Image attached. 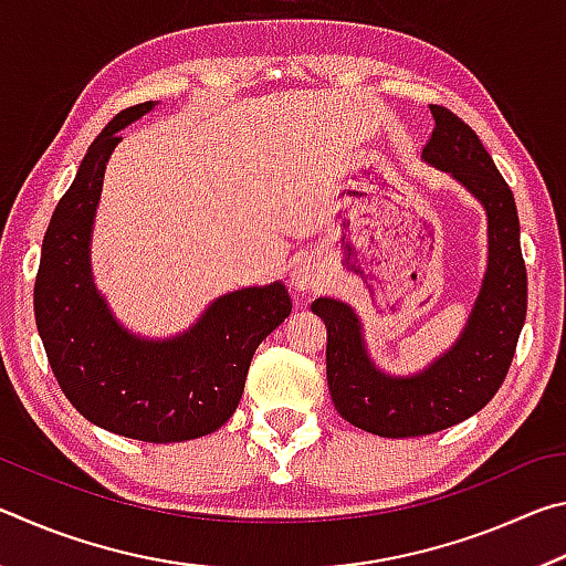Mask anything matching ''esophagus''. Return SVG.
<instances>
[{
    "instance_id": "obj_1",
    "label": "esophagus",
    "mask_w": 566,
    "mask_h": 566,
    "mask_svg": "<svg viewBox=\"0 0 566 566\" xmlns=\"http://www.w3.org/2000/svg\"><path fill=\"white\" fill-rule=\"evenodd\" d=\"M322 284V266L310 260V256H302V260H296L292 266V286L296 292H310V290H317Z\"/></svg>"
}]
</instances>
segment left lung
Instances as JSON below:
<instances>
[{"mask_svg":"<svg viewBox=\"0 0 566 566\" xmlns=\"http://www.w3.org/2000/svg\"><path fill=\"white\" fill-rule=\"evenodd\" d=\"M429 109L434 132L421 159L449 171L486 209L490 256L464 332L419 375L391 377L371 361L349 304L329 296L312 302V312L327 324L334 407L349 424L389 439L442 432L490 405L510 371L526 317V266L512 189L469 124L439 104Z\"/></svg>","mask_w":566,"mask_h":566,"instance_id":"8db88e82","label":"left lung"}]
</instances>
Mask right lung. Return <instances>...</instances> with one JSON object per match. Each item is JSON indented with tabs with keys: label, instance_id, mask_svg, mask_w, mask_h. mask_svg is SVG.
<instances>
[{
	"label": "right lung",
	"instance_id": "add662e5",
	"mask_svg": "<svg viewBox=\"0 0 566 566\" xmlns=\"http://www.w3.org/2000/svg\"><path fill=\"white\" fill-rule=\"evenodd\" d=\"M151 107L119 112L90 145L46 227L34 317L54 377L82 417L169 444L212 434L234 415L254 352L290 317L292 300L282 282L229 292L171 339L137 337L114 319L92 280V224L119 129Z\"/></svg>",
	"mask_w": 566,
	"mask_h": 566
}]
</instances>
